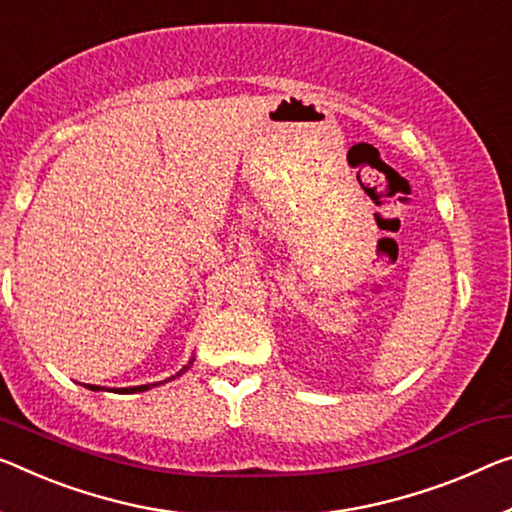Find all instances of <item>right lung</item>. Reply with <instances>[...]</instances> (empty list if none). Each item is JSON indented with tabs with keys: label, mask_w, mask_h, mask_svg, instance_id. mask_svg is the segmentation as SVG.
I'll list each match as a JSON object with an SVG mask.
<instances>
[{
	"label": "right lung",
	"mask_w": 512,
	"mask_h": 512,
	"mask_svg": "<svg viewBox=\"0 0 512 512\" xmlns=\"http://www.w3.org/2000/svg\"><path fill=\"white\" fill-rule=\"evenodd\" d=\"M84 387L91 389V391H100V387H96V384H84ZM151 387H155V384H141V387H130V389H121V391L123 393H137V391H148Z\"/></svg>",
	"instance_id": "add662e5"
}]
</instances>
